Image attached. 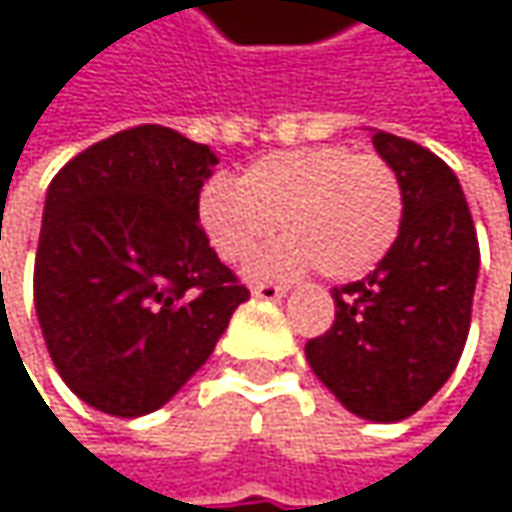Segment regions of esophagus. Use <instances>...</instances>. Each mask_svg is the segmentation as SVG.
Listing matches in <instances>:
<instances>
[{
	"mask_svg": "<svg viewBox=\"0 0 512 512\" xmlns=\"http://www.w3.org/2000/svg\"><path fill=\"white\" fill-rule=\"evenodd\" d=\"M284 293H287V287H281V284H255L252 287L255 299H281Z\"/></svg>",
	"mask_w": 512,
	"mask_h": 512,
	"instance_id": "34e87169",
	"label": "esophagus"
}]
</instances>
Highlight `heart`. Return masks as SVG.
Segmentation results:
<instances>
[{"instance_id": "obj_1", "label": "heart", "mask_w": 512, "mask_h": 512, "mask_svg": "<svg viewBox=\"0 0 512 512\" xmlns=\"http://www.w3.org/2000/svg\"><path fill=\"white\" fill-rule=\"evenodd\" d=\"M278 228L287 234L249 266V275H296L317 263L332 281L370 272L397 240L403 189L379 156L320 145L263 156L228 183L198 195V225L210 249L237 263Z\"/></svg>"}]
</instances>
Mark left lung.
Here are the masks:
<instances>
[{"label": "left lung", "instance_id": "8db88e82", "mask_svg": "<svg viewBox=\"0 0 512 512\" xmlns=\"http://www.w3.org/2000/svg\"><path fill=\"white\" fill-rule=\"evenodd\" d=\"M373 148L397 171L403 222L373 272L335 287V323L305 344V358L344 409L394 424L460 361L480 249L460 180L439 156L382 130H373Z\"/></svg>", "mask_w": 512, "mask_h": 512}]
</instances>
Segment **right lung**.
<instances>
[{
    "instance_id": "1",
    "label": "right lung",
    "mask_w": 512,
    "mask_h": 512,
    "mask_svg": "<svg viewBox=\"0 0 512 512\" xmlns=\"http://www.w3.org/2000/svg\"><path fill=\"white\" fill-rule=\"evenodd\" d=\"M216 162L207 145L142 124L52 177L35 257L38 323L67 388L106 415L165 406L249 299L198 225Z\"/></svg>"
}]
</instances>
